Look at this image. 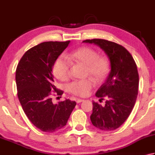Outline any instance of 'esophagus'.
I'll use <instances>...</instances> for the list:
<instances>
[{
	"label": "esophagus",
	"instance_id": "34e87169",
	"mask_svg": "<svg viewBox=\"0 0 155 155\" xmlns=\"http://www.w3.org/2000/svg\"><path fill=\"white\" fill-rule=\"evenodd\" d=\"M84 101V99H77V104H79L81 102H83Z\"/></svg>",
	"mask_w": 155,
	"mask_h": 155
}]
</instances>
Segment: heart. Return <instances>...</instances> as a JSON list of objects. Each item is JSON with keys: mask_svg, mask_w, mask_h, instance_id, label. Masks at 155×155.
<instances>
[{"mask_svg": "<svg viewBox=\"0 0 155 155\" xmlns=\"http://www.w3.org/2000/svg\"><path fill=\"white\" fill-rule=\"evenodd\" d=\"M68 59L71 63L86 67V75L91 77L97 83L104 81L110 72V62L107 58L99 56L97 51L87 46L78 48L70 53ZM71 64L62 56L56 59L53 66L55 77L62 81L69 78ZM95 84L92 79L74 81L68 86V91L75 95L85 97L89 95Z\"/></svg>", "mask_w": 155, "mask_h": 155, "instance_id": "1", "label": "heart"}]
</instances>
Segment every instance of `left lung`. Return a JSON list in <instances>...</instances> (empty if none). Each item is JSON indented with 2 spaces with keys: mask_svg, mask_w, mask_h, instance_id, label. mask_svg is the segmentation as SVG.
Here are the masks:
<instances>
[{
  "mask_svg": "<svg viewBox=\"0 0 155 155\" xmlns=\"http://www.w3.org/2000/svg\"><path fill=\"white\" fill-rule=\"evenodd\" d=\"M105 51L110 61L111 71L105 83L95 93L105 105L93 102L91 121L104 131L116 130L124 124L132 111L137 98L139 76L131 54L122 45L102 39H86Z\"/></svg>",
  "mask_w": 155,
  "mask_h": 155,
  "instance_id": "8db88e82",
  "label": "left lung"
}]
</instances>
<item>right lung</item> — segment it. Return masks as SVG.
Listing matches in <instances>:
<instances>
[{"instance_id": "right-lung-1", "label": "right lung", "mask_w": 155, "mask_h": 155, "mask_svg": "<svg viewBox=\"0 0 155 155\" xmlns=\"http://www.w3.org/2000/svg\"><path fill=\"white\" fill-rule=\"evenodd\" d=\"M70 43L45 41L24 54L16 69L17 96L28 119L43 132H54L66 126L76 102L66 99L54 104L51 91L62 95L56 89L52 74L56 59Z\"/></svg>"}]
</instances>
